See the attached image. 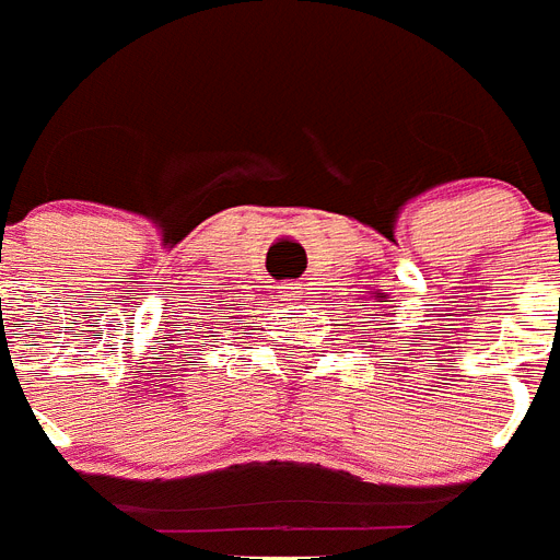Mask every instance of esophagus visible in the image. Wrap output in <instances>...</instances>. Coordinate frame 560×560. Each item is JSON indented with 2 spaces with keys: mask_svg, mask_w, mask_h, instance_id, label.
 I'll use <instances>...</instances> for the list:
<instances>
[{
  "mask_svg": "<svg viewBox=\"0 0 560 560\" xmlns=\"http://www.w3.org/2000/svg\"><path fill=\"white\" fill-rule=\"evenodd\" d=\"M301 294H303L301 283H283V285H280V301L294 303V301H301Z\"/></svg>",
  "mask_w": 560,
  "mask_h": 560,
  "instance_id": "esophagus-1",
  "label": "esophagus"
}]
</instances>
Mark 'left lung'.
I'll list each match as a JSON object with an SVG mask.
<instances>
[{
    "instance_id": "8db88e82",
    "label": "left lung",
    "mask_w": 560,
    "mask_h": 560,
    "mask_svg": "<svg viewBox=\"0 0 560 560\" xmlns=\"http://www.w3.org/2000/svg\"><path fill=\"white\" fill-rule=\"evenodd\" d=\"M373 298H375V303H378V306H382V308L390 306V301H387V294H384V292H373Z\"/></svg>"
}]
</instances>
